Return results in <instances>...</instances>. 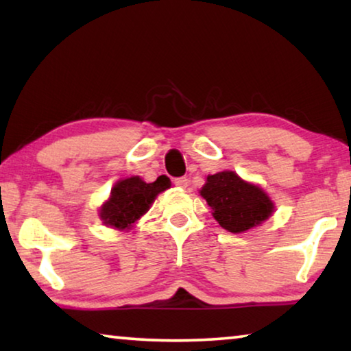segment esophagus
I'll return each instance as SVG.
<instances>
[{
	"label": "esophagus",
	"instance_id": "34e87169",
	"mask_svg": "<svg viewBox=\"0 0 351 351\" xmlns=\"http://www.w3.org/2000/svg\"><path fill=\"white\" fill-rule=\"evenodd\" d=\"M173 184L175 186H178V187H187V178L186 176H181V178H175V181H173Z\"/></svg>",
	"mask_w": 351,
	"mask_h": 351
}]
</instances>
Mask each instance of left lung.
Here are the masks:
<instances>
[{
    "label": "left lung",
    "instance_id": "left-lung-1",
    "mask_svg": "<svg viewBox=\"0 0 351 351\" xmlns=\"http://www.w3.org/2000/svg\"><path fill=\"white\" fill-rule=\"evenodd\" d=\"M199 193L207 201L218 224L232 234L246 232L274 212V203L263 190L243 181L230 170L207 176Z\"/></svg>",
    "mask_w": 351,
    "mask_h": 351
}]
</instances>
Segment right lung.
Listing matches in <instances>:
<instances>
[{
  "instance_id": "1",
  "label": "right lung",
  "mask_w": 351,
  "mask_h": 351,
  "mask_svg": "<svg viewBox=\"0 0 351 351\" xmlns=\"http://www.w3.org/2000/svg\"><path fill=\"white\" fill-rule=\"evenodd\" d=\"M169 187V182L162 178L150 184L142 181L139 176L117 181L111 189L108 201L100 207V219L119 230L130 229L150 209L154 198Z\"/></svg>"
}]
</instances>
